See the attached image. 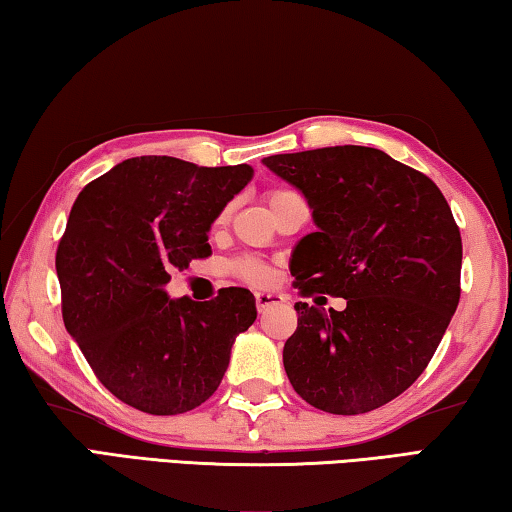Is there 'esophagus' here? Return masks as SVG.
Wrapping results in <instances>:
<instances>
[{
  "label": "esophagus",
  "instance_id": "obj_1",
  "mask_svg": "<svg viewBox=\"0 0 512 512\" xmlns=\"http://www.w3.org/2000/svg\"><path fill=\"white\" fill-rule=\"evenodd\" d=\"M282 302H287V298L282 296V293H268V291H257L255 293V305L257 311H264L273 305H282Z\"/></svg>",
  "mask_w": 512,
  "mask_h": 512
}]
</instances>
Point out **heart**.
<instances>
[{
	"instance_id": "1",
	"label": "heart",
	"mask_w": 512,
	"mask_h": 512,
	"mask_svg": "<svg viewBox=\"0 0 512 512\" xmlns=\"http://www.w3.org/2000/svg\"><path fill=\"white\" fill-rule=\"evenodd\" d=\"M291 194L293 192H289V189H271V192L266 194V201L268 205H273ZM235 273L241 277V280L253 282V284H264L268 280V268L262 262H257V259H239L235 264Z\"/></svg>"
}]
</instances>
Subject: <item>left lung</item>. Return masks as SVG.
I'll use <instances>...</instances> for the list:
<instances>
[{
	"label": "left lung",
	"mask_w": 512,
	"mask_h": 512,
	"mask_svg": "<svg viewBox=\"0 0 512 512\" xmlns=\"http://www.w3.org/2000/svg\"><path fill=\"white\" fill-rule=\"evenodd\" d=\"M307 198L316 232L291 253L296 287L345 298L296 302L284 370L302 400L357 415L402 395L427 368L461 298V232L431 178L370 146L262 160ZM318 305V302H316Z\"/></svg>",
	"instance_id": "obj_1"
}]
</instances>
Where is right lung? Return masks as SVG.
I'll return each instance as SVG.
<instances>
[{"mask_svg":"<svg viewBox=\"0 0 512 512\" xmlns=\"http://www.w3.org/2000/svg\"><path fill=\"white\" fill-rule=\"evenodd\" d=\"M253 173L142 155L76 198L56 253L63 320L101 384L133 409L201 406L228 370L232 343L255 323L248 289L207 302L164 291L171 268L212 255L207 232Z\"/></svg>","mask_w":512,"mask_h":512,"instance_id":"add662e5","label":"right lung"}]
</instances>
